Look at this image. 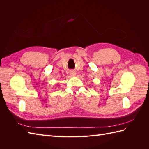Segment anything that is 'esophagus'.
<instances>
[{
  "mask_svg": "<svg viewBox=\"0 0 149 149\" xmlns=\"http://www.w3.org/2000/svg\"><path fill=\"white\" fill-rule=\"evenodd\" d=\"M70 74H71L72 76H74L76 74V73L75 71H70Z\"/></svg>",
  "mask_w": 149,
  "mask_h": 149,
  "instance_id": "34e87169",
  "label": "esophagus"
}]
</instances>
